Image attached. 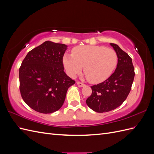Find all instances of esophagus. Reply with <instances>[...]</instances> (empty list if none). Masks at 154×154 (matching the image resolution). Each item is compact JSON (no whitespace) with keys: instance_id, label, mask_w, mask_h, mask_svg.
<instances>
[{"instance_id":"1","label":"esophagus","mask_w":154,"mask_h":154,"mask_svg":"<svg viewBox=\"0 0 154 154\" xmlns=\"http://www.w3.org/2000/svg\"><path fill=\"white\" fill-rule=\"evenodd\" d=\"M77 84H78V85L79 86V87H84L85 85L84 84V83H82V82H77Z\"/></svg>"}]
</instances>
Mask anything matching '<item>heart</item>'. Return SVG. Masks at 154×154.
I'll list each match as a JSON object with an SVG mask.
<instances>
[{"label":"heart","mask_w":154,"mask_h":154,"mask_svg":"<svg viewBox=\"0 0 154 154\" xmlns=\"http://www.w3.org/2000/svg\"><path fill=\"white\" fill-rule=\"evenodd\" d=\"M118 54L116 51L104 46L85 45L72 50L63 58V66L71 78L80 74L83 66L88 80L94 83L106 80L117 66Z\"/></svg>","instance_id":"1"}]
</instances>
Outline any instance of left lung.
Segmentation results:
<instances>
[{"mask_svg": "<svg viewBox=\"0 0 154 154\" xmlns=\"http://www.w3.org/2000/svg\"><path fill=\"white\" fill-rule=\"evenodd\" d=\"M118 54L114 72L103 82L91 86L92 94L86 100L88 107L103 113L118 108L127 99L134 79L132 58L117 44L110 43Z\"/></svg>", "mask_w": 154, "mask_h": 154, "instance_id": "8db88e82", "label": "left lung"}]
</instances>
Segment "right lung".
Returning a JSON list of instances; mask_svg holds the SVG:
<instances>
[{
    "mask_svg": "<svg viewBox=\"0 0 154 154\" xmlns=\"http://www.w3.org/2000/svg\"><path fill=\"white\" fill-rule=\"evenodd\" d=\"M67 46L45 41L27 53L19 69L20 91L32 109L43 114L59 110L75 81L65 73L63 57Z\"/></svg>",
    "mask_w": 154,
    "mask_h": 154,
    "instance_id": "right-lung-1",
    "label": "right lung"
}]
</instances>
